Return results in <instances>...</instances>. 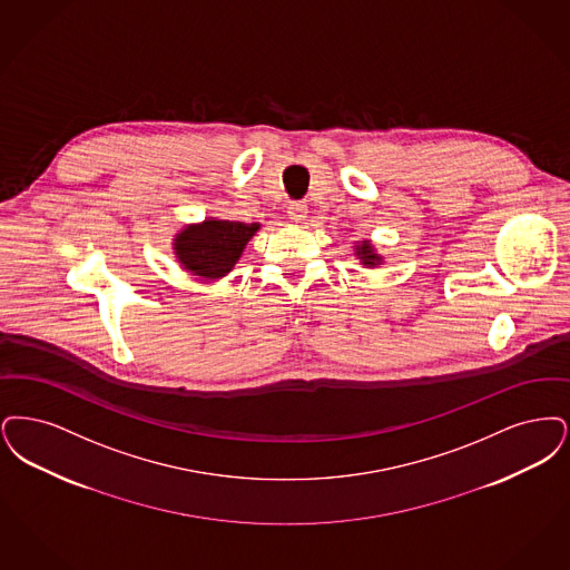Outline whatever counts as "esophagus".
Returning a JSON list of instances; mask_svg holds the SVG:
<instances>
[{"label": "esophagus", "instance_id": "obj_1", "mask_svg": "<svg viewBox=\"0 0 570 570\" xmlns=\"http://www.w3.org/2000/svg\"><path fill=\"white\" fill-rule=\"evenodd\" d=\"M306 215H308V206H306L304 202H292V204L287 206V217H289L292 222H304Z\"/></svg>", "mask_w": 570, "mask_h": 570}]
</instances>
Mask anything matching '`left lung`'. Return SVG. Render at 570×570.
Segmentation results:
<instances>
[{"instance_id":"1","label":"left lung","mask_w":570,"mask_h":570,"mask_svg":"<svg viewBox=\"0 0 570 570\" xmlns=\"http://www.w3.org/2000/svg\"><path fill=\"white\" fill-rule=\"evenodd\" d=\"M362 266L366 268H376L383 264V255L376 253V248L372 247L371 240H357L355 243V253H353Z\"/></svg>"}]
</instances>
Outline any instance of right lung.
<instances>
[{
  "mask_svg": "<svg viewBox=\"0 0 570 570\" xmlns=\"http://www.w3.org/2000/svg\"><path fill=\"white\" fill-rule=\"evenodd\" d=\"M259 227V223L229 222L217 217L187 223L178 234H174V257L183 271L206 281H217L234 271L248 240Z\"/></svg>",
  "mask_w": 570,
  "mask_h": 570,
  "instance_id": "right-lung-1",
  "label": "right lung"
}]
</instances>
